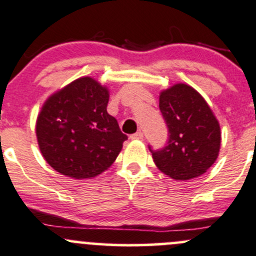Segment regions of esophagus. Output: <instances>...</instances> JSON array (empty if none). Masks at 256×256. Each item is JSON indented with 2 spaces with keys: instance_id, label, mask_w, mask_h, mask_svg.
<instances>
[{
  "instance_id": "esophagus-1",
  "label": "esophagus",
  "mask_w": 256,
  "mask_h": 256,
  "mask_svg": "<svg viewBox=\"0 0 256 256\" xmlns=\"http://www.w3.org/2000/svg\"><path fill=\"white\" fill-rule=\"evenodd\" d=\"M131 140H142L144 138V135H142V132H136L134 134V135L130 136Z\"/></svg>"
}]
</instances>
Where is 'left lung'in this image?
<instances>
[{"mask_svg": "<svg viewBox=\"0 0 256 256\" xmlns=\"http://www.w3.org/2000/svg\"><path fill=\"white\" fill-rule=\"evenodd\" d=\"M160 109L168 128V142L148 148L160 172L176 180L202 176L216 162L220 128L211 108L192 87L178 83L160 92Z\"/></svg>", "mask_w": 256, "mask_h": 256, "instance_id": "left-lung-1", "label": "left lung"}]
</instances>
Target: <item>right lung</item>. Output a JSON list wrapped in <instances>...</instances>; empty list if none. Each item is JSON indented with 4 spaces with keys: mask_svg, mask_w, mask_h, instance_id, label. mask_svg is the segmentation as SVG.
Segmentation results:
<instances>
[{
    "mask_svg": "<svg viewBox=\"0 0 256 256\" xmlns=\"http://www.w3.org/2000/svg\"><path fill=\"white\" fill-rule=\"evenodd\" d=\"M109 90L82 77L49 96L36 119L40 152L58 173L94 178L116 160L128 136L108 114Z\"/></svg>",
    "mask_w": 256,
    "mask_h": 256,
    "instance_id": "add662e5",
    "label": "right lung"
}]
</instances>
